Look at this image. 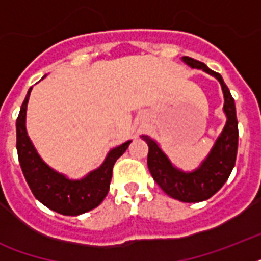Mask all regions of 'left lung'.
Masks as SVG:
<instances>
[{
  "mask_svg": "<svg viewBox=\"0 0 261 261\" xmlns=\"http://www.w3.org/2000/svg\"><path fill=\"white\" fill-rule=\"evenodd\" d=\"M182 61L191 67L202 69L208 74L214 75L221 83L225 96L223 111L227 118L222 134L219 135L213 150L202 165L190 173L176 169L159 145L147 135H142V139L146 141L149 146L147 167L161 190L173 199L187 203H196L210 199L213 195L217 194L230 176L234 168L239 147V122L236 116L234 98L231 97L230 90L223 83L221 74L208 69L203 62L190 57H182Z\"/></svg>",
  "mask_w": 261,
  "mask_h": 261,
  "instance_id": "8db88e82",
  "label": "left lung"
}]
</instances>
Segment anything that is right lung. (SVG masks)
I'll use <instances>...</instances> for the list:
<instances>
[{"label": "right lung", "mask_w": 261, "mask_h": 261, "mask_svg": "<svg viewBox=\"0 0 261 261\" xmlns=\"http://www.w3.org/2000/svg\"><path fill=\"white\" fill-rule=\"evenodd\" d=\"M31 89L32 88L28 90L16 120V147L24 177L35 198L50 210L62 215L84 214L104 200L110 190L112 168L116 160L127 150L131 141L112 149L101 167L90 172L87 177L69 180L43 163L27 135L25 114Z\"/></svg>", "instance_id": "obj_1"}]
</instances>
